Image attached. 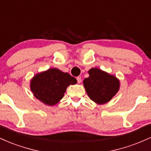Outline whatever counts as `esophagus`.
<instances>
[{
    "label": "esophagus",
    "instance_id": "esophagus-1",
    "mask_svg": "<svg viewBox=\"0 0 151 151\" xmlns=\"http://www.w3.org/2000/svg\"><path fill=\"white\" fill-rule=\"evenodd\" d=\"M77 82L79 83H81V77H77Z\"/></svg>",
    "mask_w": 151,
    "mask_h": 151
}]
</instances>
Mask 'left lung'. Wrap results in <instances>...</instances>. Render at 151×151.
<instances>
[{
	"label": "left lung",
	"instance_id": "8db88e82",
	"mask_svg": "<svg viewBox=\"0 0 151 151\" xmlns=\"http://www.w3.org/2000/svg\"><path fill=\"white\" fill-rule=\"evenodd\" d=\"M89 74L83 83L90 99L98 104H104L116 94L120 82L115 76L98 68H91Z\"/></svg>",
	"mask_w": 151,
	"mask_h": 151
}]
</instances>
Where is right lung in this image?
Masks as SVG:
<instances>
[{
    "label": "right lung",
    "instance_id": "1",
    "mask_svg": "<svg viewBox=\"0 0 151 151\" xmlns=\"http://www.w3.org/2000/svg\"><path fill=\"white\" fill-rule=\"evenodd\" d=\"M77 82L67 72L52 68L34 76L30 81V89L37 99L46 105L53 106L63 98L67 86Z\"/></svg>",
    "mask_w": 151,
    "mask_h": 151
}]
</instances>
